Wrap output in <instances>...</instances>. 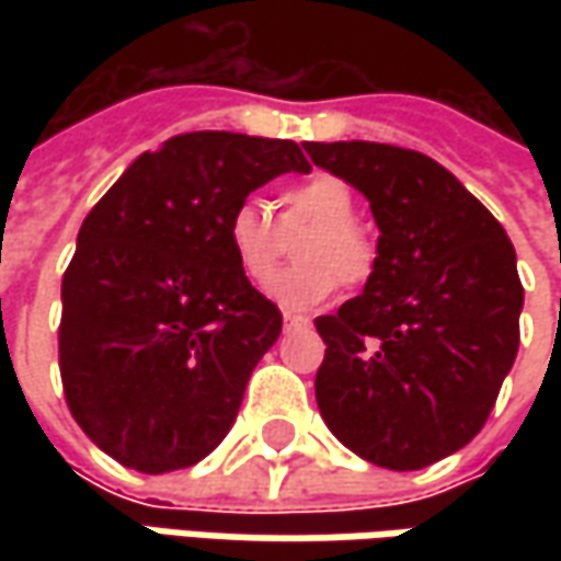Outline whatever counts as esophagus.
Wrapping results in <instances>:
<instances>
[{
  "label": "esophagus",
  "instance_id": "1",
  "mask_svg": "<svg viewBox=\"0 0 561 561\" xmlns=\"http://www.w3.org/2000/svg\"><path fill=\"white\" fill-rule=\"evenodd\" d=\"M306 324H309V318H306V314L284 312V328H306Z\"/></svg>",
  "mask_w": 561,
  "mask_h": 561
}]
</instances>
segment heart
<instances>
[{"mask_svg":"<svg viewBox=\"0 0 561 561\" xmlns=\"http://www.w3.org/2000/svg\"><path fill=\"white\" fill-rule=\"evenodd\" d=\"M277 215L259 199L230 208L227 249L252 284L268 280L289 240L302 229L294 254L299 266L271 278L268 296L284 309H312L336 284L362 287L377 268V243L356 225V190L343 178L318 171L277 196Z\"/></svg>","mask_w":561,"mask_h":561,"instance_id":"1","label":"heart"}]
</instances>
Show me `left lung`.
I'll return each instance as SVG.
<instances>
[{
	"label": "left lung",
	"mask_w": 561,
	"mask_h": 561,
	"mask_svg": "<svg viewBox=\"0 0 561 561\" xmlns=\"http://www.w3.org/2000/svg\"><path fill=\"white\" fill-rule=\"evenodd\" d=\"M380 227L356 299L314 318V399L343 446L419 471L484 427L518 353L525 287L503 225L443 164L387 142H306Z\"/></svg>",
	"instance_id": "obj_1"
}]
</instances>
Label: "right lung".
Instances as JSON below:
<instances>
[{"mask_svg": "<svg viewBox=\"0 0 561 561\" xmlns=\"http://www.w3.org/2000/svg\"><path fill=\"white\" fill-rule=\"evenodd\" d=\"M287 171L293 140L196 130L142 152L77 233L58 368L83 434L124 468H190L225 440L280 309L227 249L230 208Z\"/></svg>", "mask_w": 561, "mask_h": 561, "instance_id": "right-lung-1", "label": "right lung"}]
</instances>
